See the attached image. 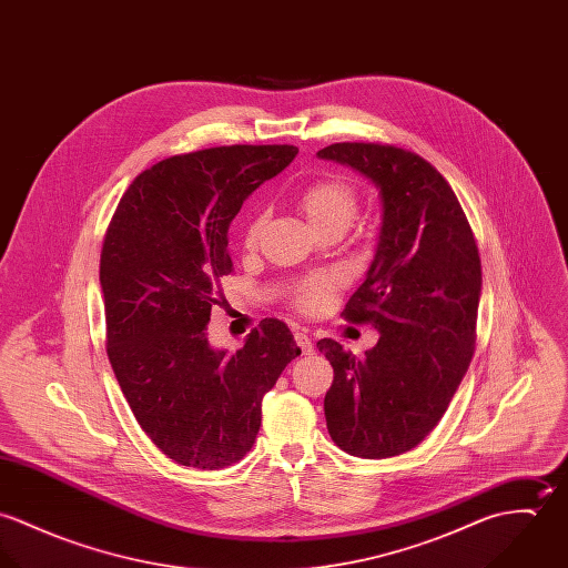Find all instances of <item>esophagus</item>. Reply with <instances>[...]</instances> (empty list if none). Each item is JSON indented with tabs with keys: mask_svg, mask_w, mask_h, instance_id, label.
<instances>
[{
	"mask_svg": "<svg viewBox=\"0 0 568 568\" xmlns=\"http://www.w3.org/2000/svg\"><path fill=\"white\" fill-rule=\"evenodd\" d=\"M295 341L300 345V349L304 354H313L315 352V345H313V338L306 334V332H295Z\"/></svg>",
	"mask_w": 568,
	"mask_h": 568,
	"instance_id": "1",
	"label": "esophagus"
}]
</instances>
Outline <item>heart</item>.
Wrapping results in <instances>:
<instances>
[{
  "label": "heart",
  "instance_id": "heart-1",
  "mask_svg": "<svg viewBox=\"0 0 568 568\" xmlns=\"http://www.w3.org/2000/svg\"><path fill=\"white\" fill-rule=\"evenodd\" d=\"M297 207L304 212V216L315 230L343 232L358 212V190L352 181L343 176H324L313 181L308 187H304V192L297 199ZM264 221H266L264 212H255L246 221L243 232L244 246H255L260 241ZM341 282L343 277L334 271L311 275L297 284L291 302L302 313H317L324 308L327 300L341 286Z\"/></svg>",
  "mask_w": 568,
  "mask_h": 568
}]
</instances>
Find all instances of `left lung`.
Masks as SVG:
<instances>
[{"instance_id": "1", "label": "left lung", "mask_w": 568, "mask_h": 568, "mask_svg": "<svg viewBox=\"0 0 568 568\" xmlns=\"http://www.w3.org/2000/svg\"><path fill=\"white\" fill-rule=\"evenodd\" d=\"M317 155L365 174L383 201L376 255L343 311L381 338L363 358L332 338L317 343L334 369L327 433L349 455L396 457L437 426L473 361L479 248L453 187L419 155L374 142L329 144Z\"/></svg>"}]
</instances>
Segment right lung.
<instances>
[{
  "label": "right lung",
  "instance_id": "add662e5",
  "mask_svg": "<svg viewBox=\"0 0 568 568\" xmlns=\"http://www.w3.org/2000/svg\"><path fill=\"white\" fill-rule=\"evenodd\" d=\"M297 146H219L135 176L100 253L106 354L135 419L172 462L219 470L251 450L262 398L302 354L288 325L262 320L236 354L207 341L227 232L244 199Z\"/></svg>",
  "mask_w": 568,
  "mask_h": 568
}]
</instances>
